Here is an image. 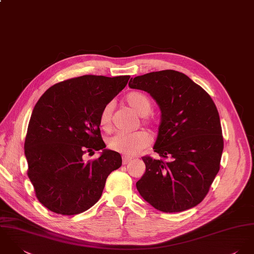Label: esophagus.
<instances>
[{
  "mask_svg": "<svg viewBox=\"0 0 254 254\" xmlns=\"http://www.w3.org/2000/svg\"><path fill=\"white\" fill-rule=\"evenodd\" d=\"M131 160H132V158L129 157V156H123V164H124V165H127V164L129 163Z\"/></svg>",
  "mask_w": 254,
  "mask_h": 254,
  "instance_id": "1",
  "label": "esophagus"
}]
</instances>
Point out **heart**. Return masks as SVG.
<instances>
[{"instance_id": "obj_1", "label": "heart", "mask_w": 254, "mask_h": 254, "mask_svg": "<svg viewBox=\"0 0 254 254\" xmlns=\"http://www.w3.org/2000/svg\"><path fill=\"white\" fill-rule=\"evenodd\" d=\"M126 102L142 117V124L151 127L153 119L148 115L152 111V102L150 98L140 92L132 91L126 96ZM99 124L105 131L110 130L112 127V104H107L102 109ZM150 143V136L145 130H138L132 133H117L108 139V147L115 152L132 156L147 147Z\"/></svg>"}]
</instances>
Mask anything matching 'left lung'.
<instances>
[{"instance_id": "8db88e82", "label": "left lung", "mask_w": 254, "mask_h": 254, "mask_svg": "<svg viewBox=\"0 0 254 254\" xmlns=\"http://www.w3.org/2000/svg\"><path fill=\"white\" fill-rule=\"evenodd\" d=\"M128 86L146 91L161 110L154 151L142 157L146 171L136 183L157 210L182 212L202 201L220 170L224 139L215 103L183 72L166 69L131 78Z\"/></svg>"}]
</instances>
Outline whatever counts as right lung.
Wrapping results in <instances>:
<instances>
[{"mask_svg":"<svg viewBox=\"0 0 254 254\" xmlns=\"http://www.w3.org/2000/svg\"><path fill=\"white\" fill-rule=\"evenodd\" d=\"M129 77H73L51 86L36 103L24 154L36 197L52 212L70 216L86 211L101 197L108 176L122 166L119 153L104 149L99 118ZM101 149L98 159L83 161L85 152Z\"/></svg>","mask_w":254,"mask_h":254,"instance_id":"1","label":"right lung"}]
</instances>
